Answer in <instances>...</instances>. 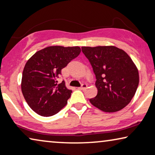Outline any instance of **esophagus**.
<instances>
[{
	"label": "esophagus",
	"instance_id": "esophagus-1",
	"mask_svg": "<svg viewBox=\"0 0 155 155\" xmlns=\"http://www.w3.org/2000/svg\"><path fill=\"white\" fill-rule=\"evenodd\" d=\"M87 84H85V83H83V84L81 85V86L80 87V89L81 90H85V88L87 87Z\"/></svg>",
	"mask_w": 155,
	"mask_h": 155
}]
</instances>
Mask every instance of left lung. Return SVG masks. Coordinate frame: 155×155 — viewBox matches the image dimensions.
Instances as JSON below:
<instances>
[{
    "label": "left lung",
    "mask_w": 155,
    "mask_h": 155,
    "mask_svg": "<svg viewBox=\"0 0 155 155\" xmlns=\"http://www.w3.org/2000/svg\"><path fill=\"white\" fill-rule=\"evenodd\" d=\"M96 76L97 95L90 99L105 112L121 110L131 101L139 85L138 70L131 58L114 46L82 47Z\"/></svg>",
    "instance_id": "8db88e82"
}]
</instances>
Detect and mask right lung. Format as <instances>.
Masks as SVG:
<instances>
[{
  "mask_svg": "<svg viewBox=\"0 0 155 155\" xmlns=\"http://www.w3.org/2000/svg\"><path fill=\"white\" fill-rule=\"evenodd\" d=\"M81 52L79 47L50 46L34 54L25 65L21 90L31 109L43 117L56 114L68 104L72 91L64 81L58 84L61 70Z\"/></svg>",
  "mask_w": 155,
  "mask_h": 155,
  "instance_id": "right-lung-1",
  "label": "right lung"
}]
</instances>
